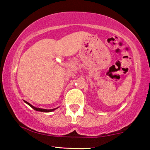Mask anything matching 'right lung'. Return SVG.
Returning a JSON list of instances; mask_svg holds the SVG:
<instances>
[{
  "label": "right lung",
  "instance_id": "obj_1",
  "mask_svg": "<svg viewBox=\"0 0 150 150\" xmlns=\"http://www.w3.org/2000/svg\"><path fill=\"white\" fill-rule=\"evenodd\" d=\"M25 103H26L27 104H28L29 105H30L31 108H33L34 110H35V111H41V112H51L52 111H54V110H55L56 109H40V108H37V107H33V105H31L30 103H29L28 102L24 101Z\"/></svg>",
  "mask_w": 150,
  "mask_h": 150
}]
</instances>
